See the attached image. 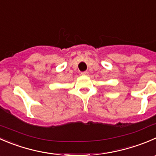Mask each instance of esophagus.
Segmentation results:
<instances>
[{"instance_id": "obj_1", "label": "esophagus", "mask_w": 156, "mask_h": 156, "mask_svg": "<svg viewBox=\"0 0 156 156\" xmlns=\"http://www.w3.org/2000/svg\"><path fill=\"white\" fill-rule=\"evenodd\" d=\"M81 74L82 75H85V76H87V75H88V72H87V71H85V72H82Z\"/></svg>"}]
</instances>
